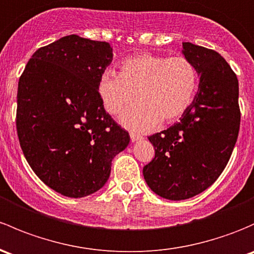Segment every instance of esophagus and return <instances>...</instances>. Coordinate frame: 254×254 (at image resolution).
Here are the masks:
<instances>
[{
  "label": "esophagus",
  "instance_id": "esophagus-1",
  "mask_svg": "<svg viewBox=\"0 0 254 254\" xmlns=\"http://www.w3.org/2000/svg\"><path fill=\"white\" fill-rule=\"evenodd\" d=\"M130 138H131V141H137V140H141L142 136L135 134V132H130Z\"/></svg>",
  "mask_w": 254,
  "mask_h": 254
}]
</instances>
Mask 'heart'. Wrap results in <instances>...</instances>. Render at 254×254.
Masks as SVG:
<instances>
[{"mask_svg":"<svg viewBox=\"0 0 254 254\" xmlns=\"http://www.w3.org/2000/svg\"><path fill=\"white\" fill-rule=\"evenodd\" d=\"M198 87V71L189 58L138 53L119 64V73L106 70L97 91L105 109L136 131H148L159 123L172 124L185 114Z\"/></svg>","mask_w":254,"mask_h":254,"instance_id":"1","label":"heart"}]
</instances>
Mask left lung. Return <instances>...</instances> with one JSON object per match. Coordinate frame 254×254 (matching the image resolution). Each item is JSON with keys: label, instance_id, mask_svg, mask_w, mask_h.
Instances as JSON below:
<instances>
[{"label": "left lung", "instance_id": "left-lung-1", "mask_svg": "<svg viewBox=\"0 0 254 254\" xmlns=\"http://www.w3.org/2000/svg\"><path fill=\"white\" fill-rule=\"evenodd\" d=\"M183 53L201 75L199 87L180 122L148 140L154 158L143 178L163 198L180 201L203 192L223 173L239 136V80L214 50L184 42Z\"/></svg>", "mask_w": 254, "mask_h": 254}]
</instances>
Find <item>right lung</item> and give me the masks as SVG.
I'll use <instances>...</instances> for the list:
<instances>
[{
  "label": "right lung",
  "instance_id": "add662e5",
  "mask_svg": "<svg viewBox=\"0 0 254 254\" xmlns=\"http://www.w3.org/2000/svg\"><path fill=\"white\" fill-rule=\"evenodd\" d=\"M113 60L108 42L64 36L40 47L18 82L21 151L42 183L66 197L100 190L129 132L106 112L98 79Z\"/></svg>",
  "mask_w": 254,
  "mask_h": 254
}]
</instances>
